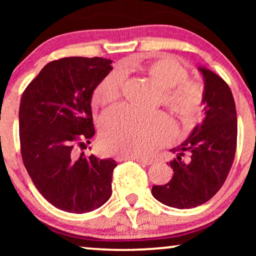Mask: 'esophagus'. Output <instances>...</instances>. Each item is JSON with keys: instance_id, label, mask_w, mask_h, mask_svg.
<instances>
[{"instance_id": "esophagus-1", "label": "esophagus", "mask_w": 256, "mask_h": 256, "mask_svg": "<svg viewBox=\"0 0 256 256\" xmlns=\"http://www.w3.org/2000/svg\"><path fill=\"white\" fill-rule=\"evenodd\" d=\"M136 160V162L146 164V166H149V164L154 163L152 160H146V158H143V157H138V156H127V155H126V156H118L116 157L118 162H122V160Z\"/></svg>"}]
</instances>
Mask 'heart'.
<instances>
[{
  "label": "heart",
  "mask_w": 256,
  "mask_h": 256,
  "mask_svg": "<svg viewBox=\"0 0 256 256\" xmlns=\"http://www.w3.org/2000/svg\"><path fill=\"white\" fill-rule=\"evenodd\" d=\"M157 88L160 102L169 106L184 124L197 120L202 102V88L188 80V71L171 58H158L136 66ZM124 74L113 71L98 84L94 104L108 107L118 102L124 88ZM101 143L106 152L118 155L146 156L166 144L174 136L169 118L160 113L141 114L127 107L107 112L101 120Z\"/></svg>",
  "instance_id": "1"
}]
</instances>
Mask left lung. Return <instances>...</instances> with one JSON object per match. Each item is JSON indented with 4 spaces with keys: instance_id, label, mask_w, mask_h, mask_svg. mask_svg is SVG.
I'll list each match as a JSON object with an SVG mask.
<instances>
[{
    "instance_id": "obj_1",
    "label": "left lung",
    "mask_w": 256,
    "mask_h": 256,
    "mask_svg": "<svg viewBox=\"0 0 256 256\" xmlns=\"http://www.w3.org/2000/svg\"><path fill=\"white\" fill-rule=\"evenodd\" d=\"M198 70L205 82V118L186 141L171 149L177 157L170 162L174 176L169 183L154 185L152 190L162 204L180 210L204 204L219 191L236 149V110L230 88L211 70Z\"/></svg>"
}]
</instances>
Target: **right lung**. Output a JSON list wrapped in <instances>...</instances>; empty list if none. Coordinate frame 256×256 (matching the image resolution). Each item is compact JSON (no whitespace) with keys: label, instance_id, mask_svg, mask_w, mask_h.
Segmentation results:
<instances>
[{"label":"right lung","instance_id":"add662e5","mask_svg":"<svg viewBox=\"0 0 256 256\" xmlns=\"http://www.w3.org/2000/svg\"><path fill=\"white\" fill-rule=\"evenodd\" d=\"M110 64L99 57L54 60L22 94L24 166L40 194L62 211L90 212L110 198L115 160L76 152L96 134L90 100L98 84L113 68Z\"/></svg>","mask_w":256,"mask_h":256}]
</instances>
